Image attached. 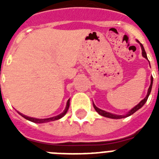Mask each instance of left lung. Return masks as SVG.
<instances>
[{
	"label": "left lung",
	"instance_id": "8db88e82",
	"mask_svg": "<svg viewBox=\"0 0 159 159\" xmlns=\"http://www.w3.org/2000/svg\"><path fill=\"white\" fill-rule=\"evenodd\" d=\"M137 42L138 43H139V40H137ZM139 44H140V46H141L142 55H143V57H144V58L147 59V60H148V59H147V53H146L145 49H144V48H143V44H142L141 43H139ZM152 84H153V77L151 76V84H150V87H149L148 91H147V95H146L145 98H144L143 100L140 101V102H139V103H138L135 107H134L132 108V109H130V110L129 111L127 114H125V115H116V114H112V113H110V112H107L103 110H101V109H99V107H97L94 104V102H93L94 108H95V110L96 111L98 112L99 115H100V116H103V117L110 118V119H123V118L128 117V116L133 115V114H134V112L137 111L138 110H139L140 108H141L143 105L145 104L146 102H147V99H148L149 95H150V94H151V88H152Z\"/></svg>",
	"mask_w": 159,
	"mask_h": 159
}]
</instances>
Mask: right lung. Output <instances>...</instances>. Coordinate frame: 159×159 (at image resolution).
Instances as JSON below:
<instances>
[{
  "mask_svg": "<svg viewBox=\"0 0 159 159\" xmlns=\"http://www.w3.org/2000/svg\"><path fill=\"white\" fill-rule=\"evenodd\" d=\"M69 106H70V99L67 100L65 109H64V111L62 112V113L60 114V115H58V116H53V117H51V118H47V119H36V118L29 117V116H25V115L21 114L20 112H19V111H17V112L19 115H20V116H22V117H24L25 119H26L27 120H29V121L32 122V123H48V122L55 121V120H58V119H61L62 117H64V116L66 115V113L67 112V110H68V108H69Z\"/></svg>",
  "mask_w": 159,
  "mask_h": 159,
  "instance_id": "1",
  "label": "right lung"
}]
</instances>
